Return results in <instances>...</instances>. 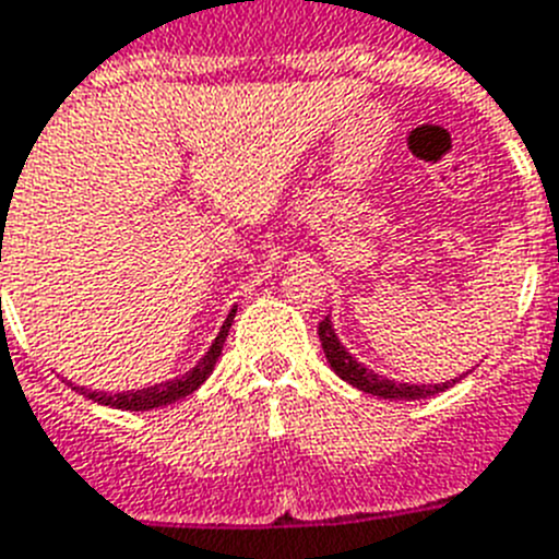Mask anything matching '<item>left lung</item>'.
<instances>
[{
	"label": "left lung",
	"mask_w": 559,
	"mask_h": 559,
	"mask_svg": "<svg viewBox=\"0 0 559 559\" xmlns=\"http://www.w3.org/2000/svg\"><path fill=\"white\" fill-rule=\"evenodd\" d=\"M318 334H320V343H323V354H326L329 366H332V371L337 373L340 380L354 385L357 391H362V394L380 396V400H427V396H436L441 394V391L453 388L461 377H467L469 373V371L461 373V377H453V380L448 382H433V385H430V382H416L414 385V382L391 380V377H385V373L371 371L366 362L357 360V357H354L343 343H340L332 318H326L323 323H320Z\"/></svg>",
	"instance_id": "obj_1"
}]
</instances>
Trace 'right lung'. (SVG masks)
Wrapping results in <instances>:
<instances>
[{
    "instance_id": "add662e5",
    "label": "right lung",
    "mask_w": 559,
    "mask_h": 559,
    "mask_svg": "<svg viewBox=\"0 0 559 559\" xmlns=\"http://www.w3.org/2000/svg\"><path fill=\"white\" fill-rule=\"evenodd\" d=\"M233 318H236V307L227 312L225 323H222L219 334H216L211 346H207V352L202 354L197 366H193L191 371L182 373V377L157 382V385L134 388V391H120V394H109V391H90V388H81V385H72V388H75L81 396H86V400L98 402V405H106V407H118V411H154V407L174 405V402L191 396L193 391H197L207 377H211L213 366H216V360L222 357V346H225L227 332H230L233 326Z\"/></svg>"
}]
</instances>
